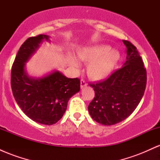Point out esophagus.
I'll return each mask as SVG.
<instances>
[{
    "label": "esophagus",
    "instance_id": "obj_1",
    "mask_svg": "<svg viewBox=\"0 0 160 160\" xmlns=\"http://www.w3.org/2000/svg\"><path fill=\"white\" fill-rule=\"evenodd\" d=\"M86 86H87V83H86V80H83V79H81V80H80V87L83 88Z\"/></svg>",
    "mask_w": 160,
    "mask_h": 160
}]
</instances>
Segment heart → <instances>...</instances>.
<instances>
[{"mask_svg": "<svg viewBox=\"0 0 160 160\" xmlns=\"http://www.w3.org/2000/svg\"><path fill=\"white\" fill-rule=\"evenodd\" d=\"M78 57L81 61L89 63L87 67V74L92 80L98 81L106 79L117 66L120 58V52L110 47L98 45L87 47L80 50ZM71 65L75 69L79 68V64L74 60Z\"/></svg>", "mask_w": 160, "mask_h": 160, "instance_id": "1", "label": "heart"}]
</instances>
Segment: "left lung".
<instances>
[{
    "instance_id": "obj_1",
    "label": "left lung",
    "mask_w": 160,
    "mask_h": 160,
    "mask_svg": "<svg viewBox=\"0 0 160 160\" xmlns=\"http://www.w3.org/2000/svg\"><path fill=\"white\" fill-rule=\"evenodd\" d=\"M127 55L124 66L109 78L89 86L95 97L88 110L98 123L111 126L124 120L140 103L147 85V70L136 47L122 40Z\"/></svg>"
}]
</instances>
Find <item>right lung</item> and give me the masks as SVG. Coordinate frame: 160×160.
<instances>
[{
  "mask_svg": "<svg viewBox=\"0 0 160 160\" xmlns=\"http://www.w3.org/2000/svg\"><path fill=\"white\" fill-rule=\"evenodd\" d=\"M43 39L49 37H31L22 43L12 64L10 82L16 102L25 115L39 123L52 125L65 113L71 97L80 91V80L68 78L58 71L37 80L27 76L25 62Z\"/></svg>",
  "mask_w": 160,
  "mask_h": 160,
  "instance_id": "1",
  "label": "right lung"
}]
</instances>
